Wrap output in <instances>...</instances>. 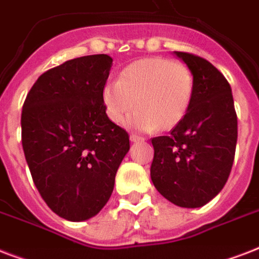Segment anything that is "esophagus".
<instances>
[{
  "label": "esophagus",
  "instance_id": "1",
  "mask_svg": "<svg viewBox=\"0 0 259 259\" xmlns=\"http://www.w3.org/2000/svg\"><path fill=\"white\" fill-rule=\"evenodd\" d=\"M130 141L132 142L144 141V137H140V136H137V134H130Z\"/></svg>",
  "mask_w": 259,
  "mask_h": 259
}]
</instances>
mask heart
Returning a JSON list of instances; mask_svg holds the SVG:
<instances>
[{
    "instance_id": "heart-1",
    "label": "heart",
    "mask_w": 259,
    "mask_h": 259,
    "mask_svg": "<svg viewBox=\"0 0 259 259\" xmlns=\"http://www.w3.org/2000/svg\"><path fill=\"white\" fill-rule=\"evenodd\" d=\"M193 75L187 64L168 58H148L122 70L118 80L103 87L102 99L110 121L121 125L134 109L127 125L142 132L169 130L188 111Z\"/></svg>"
}]
</instances>
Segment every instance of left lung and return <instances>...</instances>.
Listing matches in <instances>:
<instances>
[{
  "mask_svg": "<svg viewBox=\"0 0 259 259\" xmlns=\"http://www.w3.org/2000/svg\"><path fill=\"white\" fill-rule=\"evenodd\" d=\"M193 75V95L184 119L168 136L152 138L150 177L173 204L197 208L225 187L233 168L238 119L227 79L208 60L176 52Z\"/></svg>",
  "mask_w": 259,
  "mask_h": 259,
  "instance_id": "8db88e82",
  "label": "left lung"
}]
</instances>
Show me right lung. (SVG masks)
I'll use <instances>...</instances> for the list:
<instances>
[{
  "instance_id": "right-lung-1",
  "label": "right lung",
  "mask_w": 259,
  "mask_h": 259,
  "mask_svg": "<svg viewBox=\"0 0 259 259\" xmlns=\"http://www.w3.org/2000/svg\"><path fill=\"white\" fill-rule=\"evenodd\" d=\"M113 59L89 55L38 76L21 113V142L33 183L60 218L86 221L111 196L129 134L106 114L102 91Z\"/></svg>"
}]
</instances>
